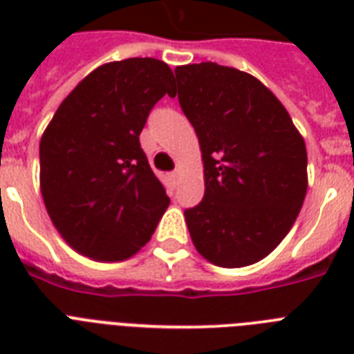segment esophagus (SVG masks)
<instances>
[{"instance_id": "1", "label": "esophagus", "mask_w": 354, "mask_h": 354, "mask_svg": "<svg viewBox=\"0 0 354 354\" xmlns=\"http://www.w3.org/2000/svg\"><path fill=\"white\" fill-rule=\"evenodd\" d=\"M169 180H171L172 183H178V180H180V171L169 172Z\"/></svg>"}]
</instances>
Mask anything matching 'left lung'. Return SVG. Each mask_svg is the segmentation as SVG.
<instances>
[{"label": "left lung", "instance_id": "1", "mask_svg": "<svg viewBox=\"0 0 354 354\" xmlns=\"http://www.w3.org/2000/svg\"><path fill=\"white\" fill-rule=\"evenodd\" d=\"M178 101L198 136L204 200L185 211L196 252L242 268L274 252L307 194V147L253 75L215 62L178 66Z\"/></svg>", "mask_w": 354, "mask_h": 354}]
</instances>
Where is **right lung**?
<instances>
[{
	"label": "right lung",
	"mask_w": 354,
	"mask_h": 354,
	"mask_svg": "<svg viewBox=\"0 0 354 354\" xmlns=\"http://www.w3.org/2000/svg\"><path fill=\"white\" fill-rule=\"evenodd\" d=\"M172 79L158 58L102 64L75 86L44 130L41 198L77 253L102 263L130 259L171 204L139 133L156 102L172 95Z\"/></svg>",
	"instance_id": "1"
}]
</instances>
